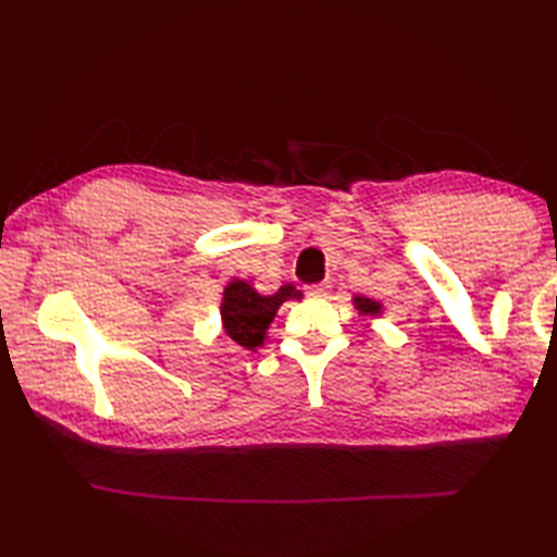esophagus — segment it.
I'll return each mask as SVG.
<instances>
[{
    "label": "esophagus",
    "instance_id": "obj_1",
    "mask_svg": "<svg viewBox=\"0 0 557 557\" xmlns=\"http://www.w3.org/2000/svg\"><path fill=\"white\" fill-rule=\"evenodd\" d=\"M327 285H311V287H306V297L309 299H325L327 297Z\"/></svg>",
    "mask_w": 557,
    "mask_h": 557
}]
</instances>
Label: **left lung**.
<instances>
[{
	"label": "left lung",
	"instance_id": "1",
	"mask_svg": "<svg viewBox=\"0 0 557 557\" xmlns=\"http://www.w3.org/2000/svg\"><path fill=\"white\" fill-rule=\"evenodd\" d=\"M351 306L359 311V315H363L366 321H375V318L383 315V304L369 299V297H361V294H354L351 297Z\"/></svg>",
	"mask_w": 557,
	"mask_h": 557
}]
</instances>
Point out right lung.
Returning a JSON list of instances; mask_svg holds the SVG:
<instances>
[{
	"label": "right lung",
	"mask_w": 557,
	"mask_h": 557,
	"mask_svg": "<svg viewBox=\"0 0 557 557\" xmlns=\"http://www.w3.org/2000/svg\"><path fill=\"white\" fill-rule=\"evenodd\" d=\"M289 299H301V292L294 285H282L272 294H260L253 280L234 277L222 292L220 321L222 333L248 351L265 345L268 327L275 321L277 309Z\"/></svg>",
	"instance_id": "right-lung-1"
}]
</instances>
